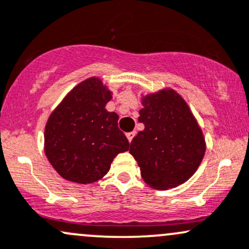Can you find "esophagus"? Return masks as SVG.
<instances>
[{
    "label": "esophagus",
    "mask_w": 249,
    "mask_h": 249,
    "mask_svg": "<svg viewBox=\"0 0 249 249\" xmlns=\"http://www.w3.org/2000/svg\"><path fill=\"white\" fill-rule=\"evenodd\" d=\"M135 135H136L135 131H131V132H127V133H126V137H127V140H129L130 143H131L132 138L135 137Z\"/></svg>",
    "instance_id": "1"
}]
</instances>
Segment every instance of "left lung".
Wrapping results in <instances>:
<instances>
[{"instance_id": "1", "label": "left lung", "mask_w": 249, "mask_h": 249, "mask_svg": "<svg viewBox=\"0 0 249 249\" xmlns=\"http://www.w3.org/2000/svg\"><path fill=\"white\" fill-rule=\"evenodd\" d=\"M138 131L130 144L145 184L169 190L186 182L200 166L206 143L197 119L178 91L164 88L142 95Z\"/></svg>"}]
</instances>
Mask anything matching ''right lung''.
<instances>
[{
	"label": "right lung",
	"instance_id": "obj_1",
	"mask_svg": "<svg viewBox=\"0 0 249 249\" xmlns=\"http://www.w3.org/2000/svg\"><path fill=\"white\" fill-rule=\"evenodd\" d=\"M112 91L99 77L75 86L50 114L44 132V150L63 179L93 184L103 179L129 141L118 129V114L106 105Z\"/></svg>",
	"mask_w": 249,
	"mask_h": 249
}]
</instances>
